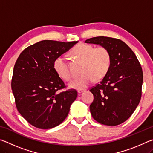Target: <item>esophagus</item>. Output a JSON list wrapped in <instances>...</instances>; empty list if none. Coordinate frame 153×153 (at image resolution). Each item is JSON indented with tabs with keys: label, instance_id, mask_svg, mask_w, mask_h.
<instances>
[{
	"label": "esophagus",
	"instance_id": "esophagus-1",
	"mask_svg": "<svg viewBox=\"0 0 153 153\" xmlns=\"http://www.w3.org/2000/svg\"><path fill=\"white\" fill-rule=\"evenodd\" d=\"M85 91V90H77V92H78L79 94H82V92H84Z\"/></svg>",
	"mask_w": 153,
	"mask_h": 153
}]
</instances>
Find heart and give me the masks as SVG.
Masks as SVG:
<instances>
[{"mask_svg": "<svg viewBox=\"0 0 153 153\" xmlns=\"http://www.w3.org/2000/svg\"><path fill=\"white\" fill-rule=\"evenodd\" d=\"M71 55L82 61L81 76L69 83L71 88L83 90L96 80L102 79L109 70L111 64V55L108 49L104 46L94 47L91 45L79 43L73 48ZM54 69L58 76L65 81L71 79V73L67 59L63 56L56 57L53 63Z\"/></svg>", "mask_w": 153, "mask_h": 153, "instance_id": "heart-1", "label": "heart"}]
</instances>
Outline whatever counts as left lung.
<instances>
[{
  "mask_svg": "<svg viewBox=\"0 0 153 153\" xmlns=\"http://www.w3.org/2000/svg\"><path fill=\"white\" fill-rule=\"evenodd\" d=\"M85 42L104 46L111 55L108 73L90 90L94 95L90 113L103 125H120L132 115L140 100L143 82L140 63L132 50L117 38L98 36Z\"/></svg>",
  "mask_w": 153,
  "mask_h": 153,
  "instance_id": "8db88e82",
  "label": "left lung"
}]
</instances>
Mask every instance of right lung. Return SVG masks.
<instances>
[{
	"instance_id": "obj_1",
	"label": "right lung",
	"mask_w": 153,
	"mask_h": 153,
	"mask_svg": "<svg viewBox=\"0 0 153 153\" xmlns=\"http://www.w3.org/2000/svg\"><path fill=\"white\" fill-rule=\"evenodd\" d=\"M77 42L42 40L24 49L17 59L11 79L15 105L22 117L36 128L59 126L76 99V90L59 92L66 86L53 63Z\"/></svg>"
}]
</instances>
